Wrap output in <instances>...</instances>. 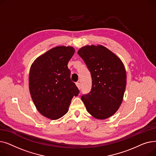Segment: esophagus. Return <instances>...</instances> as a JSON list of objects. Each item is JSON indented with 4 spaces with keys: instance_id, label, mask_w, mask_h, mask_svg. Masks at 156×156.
Listing matches in <instances>:
<instances>
[{
    "instance_id": "obj_1",
    "label": "esophagus",
    "mask_w": 156,
    "mask_h": 156,
    "mask_svg": "<svg viewBox=\"0 0 156 156\" xmlns=\"http://www.w3.org/2000/svg\"><path fill=\"white\" fill-rule=\"evenodd\" d=\"M76 87H78V88L79 90H80V87H81V84H80V82L76 83Z\"/></svg>"
}]
</instances>
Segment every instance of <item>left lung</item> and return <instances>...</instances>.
Masks as SVG:
<instances>
[{
    "instance_id": "8db88e82",
    "label": "left lung",
    "mask_w": 156,
    "mask_h": 156,
    "mask_svg": "<svg viewBox=\"0 0 156 156\" xmlns=\"http://www.w3.org/2000/svg\"><path fill=\"white\" fill-rule=\"evenodd\" d=\"M90 72L91 91L81 96L87 111L96 119H107L121 105L126 85L123 63L106 47L86 45L78 51Z\"/></svg>"
}]
</instances>
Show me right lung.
<instances>
[{
  "label": "right lung",
  "instance_id": "right-lung-1",
  "mask_svg": "<svg viewBox=\"0 0 156 156\" xmlns=\"http://www.w3.org/2000/svg\"><path fill=\"white\" fill-rule=\"evenodd\" d=\"M75 50L70 46H58L34 61L29 73V88L38 111L51 119H57L68 111L78 88L70 78L68 63Z\"/></svg>",
  "mask_w": 156,
  "mask_h": 156
}]
</instances>
